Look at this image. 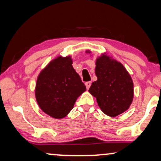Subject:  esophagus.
<instances>
[{
	"mask_svg": "<svg viewBox=\"0 0 161 161\" xmlns=\"http://www.w3.org/2000/svg\"><path fill=\"white\" fill-rule=\"evenodd\" d=\"M90 85H91V81H86L85 86H86V87H87V89H89Z\"/></svg>",
	"mask_w": 161,
	"mask_h": 161,
	"instance_id": "1",
	"label": "esophagus"
}]
</instances>
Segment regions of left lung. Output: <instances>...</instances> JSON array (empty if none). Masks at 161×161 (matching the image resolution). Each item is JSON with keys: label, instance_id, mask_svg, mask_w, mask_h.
Returning <instances> with one entry per match:
<instances>
[{"label": "left lung", "instance_id": "left-lung-1", "mask_svg": "<svg viewBox=\"0 0 161 161\" xmlns=\"http://www.w3.org/2000/svg\"><path fill=\"white\" fill-rule=\"evenodd\" d=\"M96 75L98 80L89 92L104 114L116 117L128 109L133 98V84L125 67L103 55L96 60Z\"/></svg>", "mask_w": 161, "mask_h": 161}]
</instances>
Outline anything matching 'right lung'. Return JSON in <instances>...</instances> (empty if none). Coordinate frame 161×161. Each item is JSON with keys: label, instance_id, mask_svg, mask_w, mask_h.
Here are the masks:
<instances>
[{"label": "right lung", "instance_id": "right-lung-1", "mask_svg": "<svg viewBox=\"0 0 161 161\" xmlns=\"http://www.w3.org/2000/svg\"><path fill=\"white\" fill-rule=\"evenodd\" d=\"M86 87L72 66L70 57H59L49 63L38 76L36 98L38 106L54 118L66 116Z\"/></svg>", "mask_w": 161, "mask_h": 161}]
</instances>
